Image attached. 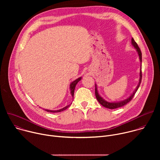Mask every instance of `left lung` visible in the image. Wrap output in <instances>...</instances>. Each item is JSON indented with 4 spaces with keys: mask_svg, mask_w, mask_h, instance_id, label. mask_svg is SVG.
Wrapping results in <instances>:
<instances>
[{
    "mask_svg": "<svg viewBox=\"0 0 160 160\" xmlns=\"http://www.w3.org/2000/svg\"><path fill=\"white\" fill-rule=\"evenodd\" d=\"M132 44L133 45V47L136 49L137 51H138V54H139V59H140V61H141V63H142V53H141V49H139V46L138 43H137L134 39L132 38ZM141 71H140V78H139V84L138 85V87H137L136 89L133 91V92L132 93V94L128 98H127V99H125L124 101H120V102H108L106 101H105L104 99H103L99 94L98 93V88H97V85L96 84H95V94H96V97L97 98V100L99 101V102L105 108H109V109H116V108H120V107H122L123 106H125V104H127L128 102H129L132 99V98H133L135 92L138 91L139 86H140V84L141 83V80H142V70H141Z\"/></svg>",
    "mask_w": 160,
    "mask_h": 160,
    "instance_id": "obj_1",
    "label": "left lung"
}]
</instances>
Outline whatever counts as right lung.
Here are the masks:
<instances>
[{"label": "right lung", "instance_id": "1", "mask_svg": "<svg viewBox=\"0 0 160 160\" xmlns=\"http://www.w3.org/2000/svg\"><path fill=\"white\" fill-rule=\"evenodd\" d=\"M81 77H80V78H77V80H75V81H73L71 84H70V90H71V94H72V96L73 97V96H74V91H75V87H76V85L77 84V83L81 80ZM70 106V105H68V106H66V107H64V108H62V109H59V110H56V111H52V110H49V109H45V111H48V112H61V111H64V110H65V109H66L68 107Z\"/></svg>", "mask_w": 160, "mask_h": 160}]
</instances>
